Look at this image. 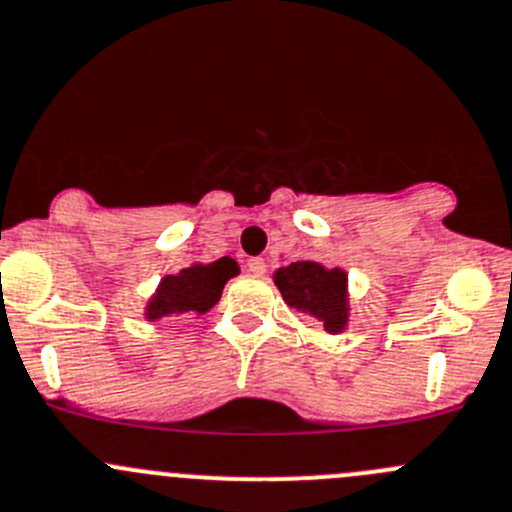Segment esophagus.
<instances>
[{"mask_svg": "<svg viewBox=\"0 0 512 512\" xmlns=\"http://www.w3.org/2000/svg\"><path fill=\"white\" fill-rule=\"evenodd\" d=\"M247 270H250L252 275H265L267 262L262 260V257H250V260H247Z\"/></svg>", "mask_w": 512, "mask_h": 512, "instance_id": "esophagus-1", "label": "esophagus"}]
</instances>
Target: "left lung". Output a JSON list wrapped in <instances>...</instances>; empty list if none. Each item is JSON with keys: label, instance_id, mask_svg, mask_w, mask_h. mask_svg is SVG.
<instances>
[{"label": "left lung", "instance_id": "8db88e82", "mask_svg": "<svg viewBox=\"0 0 512 512\" xmlns=\"http://www.w3.org/2000/svg\"><path fill=\"white\" fill-rule=\"evenodd\" d=\"M275 285L290 307L317 317L327 332H340L347 322V275L325 270L320 262H292L275 272Z\"/></svg>", "mask_w": 512, "mask_h": 512}]
</instances>
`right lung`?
Wrapping results in <instances>:
<instances>
[{
  "mask_svg": "<svg viewBox=\"0 0 512 512\" xmlns=\"http://www.w3.org/2000/svg\"><path fill=\"white\" fill-rule=\"evenodd\" d=\"M237 272H240V267L235 260L220 257L210 265H192L182 270L180 275H167L157 295L147 305V317L160 320V317L182 315V312L202 315L220 300L225 282L235 277Z\"/></svg>",
  "mask_w": 512,
  "mask_h": 512,
  "instance_id": "right-lung-1",
  "label": "right lung"
}]
</instances>
